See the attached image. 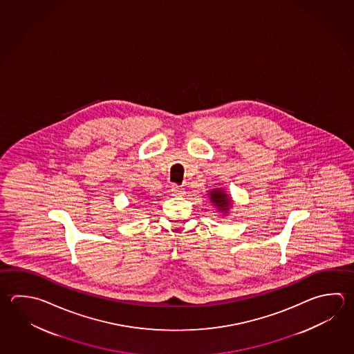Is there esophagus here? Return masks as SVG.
Instances as JSON below:
<instances>
[{
    "label": "esophagus",
    "instance_id": "1",
    "mask_svg": "<svg viewBox=\"0 0 354 354\" xmlns=\"http://www.w3.org/2000/svg\"><path fill=\"white\" fill-rule=\"evenodd\" d=\"M171 193H173V195H175V196H183L184 190H183L180 187H178V185H173V187H171Z\"/></svg>",
    "mask_w": 354,
    "mask_h": 354
}]
</instances>
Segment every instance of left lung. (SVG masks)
Returning <instances> with one entry per match:
<instances>
[{
	"instance_id": "8db88e82",
	"label": "left lung",
	"mask_w": 354,
	"mask_h": 354,
	"mask_svg": "<svg viewBox=\"0 0 354 354\" xmlns=\"http://www.w3.org/2000/svg\"><path fill=\"white\" fill-rule=\"evenodd\" d=\"M209 201L213 203L214 207L218 209V212L223 214L229 213V207H232V199L227 196V194L223 189H213L209 193Z\"/></svg>"
}]
</instances>
